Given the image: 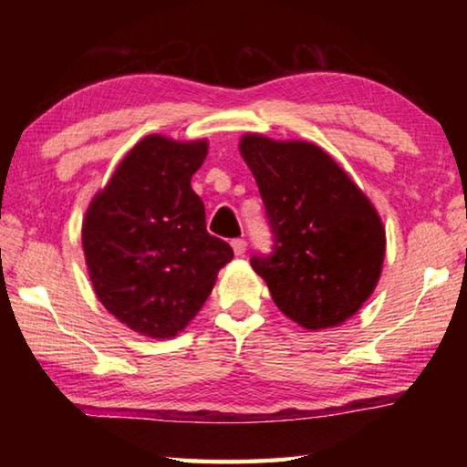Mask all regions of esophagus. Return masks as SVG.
I'll return each mask as SVG.
<instances>
[{
    "mask_svg": "<svg viewBox=\"0 0 467 467\" xmlns=\"http://www.w3.org/2000/svg\"><path fill=\"white\" fill-rule=\"evenodd\" d=\"M231 244H233L234 255H243V253L247 251V241H244V239H234Z\"/></svg>",
    "mask_w": 467,
    "mask_h": 467,
    "instance_id": "obj_1",
    "label": "esophagus"
}]
</instances>
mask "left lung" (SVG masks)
Segmentation results:
<instances>
[{"mask_svg": "<svg viewBox=\"0 0 467 467\" xmlns=\"http://www.w3.org/2000/svg\"><path fill=\"white\" fill-rule=\"evenodd\" d=\"M274 234L272 255H253L278 309L305 329L342 326L373 295L385 257L375 205L319 146L241 138Z\"/></svg>", "mask_w": 467, "mask_h": 467, "instance_id": "left-lung-1", "label": "left lung"}]
</instances>
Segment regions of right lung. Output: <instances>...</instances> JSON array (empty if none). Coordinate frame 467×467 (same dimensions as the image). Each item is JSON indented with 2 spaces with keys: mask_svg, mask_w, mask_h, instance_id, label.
Wrapping results in <instances>:
<instances>
[{
  "mask_svg": "<svg viewBox=\"0 0 467 467\" xmlns=\"http://www.w3.org/2000/svg\"><path fill=\"white\" fill-rule=\"evenodd\" d=\"M205 156V140L146 136L86 212L82 247L94 292L141 336L183 331L233 259L231 244L205 231L203 202L192 189Z\"/></svg>",
  "mask_w": 467,
  "mask_h": 467,
  "instance_id": "obj_1",
  "label": "right lung"
}]
</instances>
